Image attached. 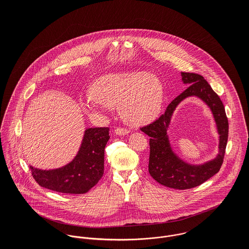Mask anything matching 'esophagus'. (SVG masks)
<instances>
[{"label": "esophagus", "instance_id": "34e87169", "mask_svg": "<svg viewBox=\"0 0 249 249\" xmlns=\"http://www.w3.org/2000/svg\"><path fill=\"white\" fill-rule=\"evenodd\" d=\"M115 134L117 135H127L129 133V130L126 128H122V127H118L115 129Z\"/></svg>", "mask_w": 249, "mask_h": 249}]
</instances>
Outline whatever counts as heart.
Returning <instances> with one entry per match:
<instances>
[{
	"mask_svg": "<svg viewBox=\"0 0 249 249\" xmlns=\"http://www.w3.org/2000/svg\"><path fill=\"white\" fill-rule=\"evenodd\" d=\"M164 90L160 80L144 71L105 74L91 87V96L81 103L90 116L103 117L111 107L120 105V113L126 124L142 126L152 123L160 114Z\"/></svg>",
	"mask_w": 249,
	"mask_h": 249,
	"instance_id": "obj_1",
	"label": "heart"
}]
</instances>
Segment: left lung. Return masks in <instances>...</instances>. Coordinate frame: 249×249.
<instances>
[{
	"instance_id": "1",
	"label": "left lung",
	"mask_w": 249,
	"mask_h": 249,
	"mask_svg": "<svg viewBox=\"0 0 249 249\" xmlns=\"http://www.w3.org/2000/svg\"><path fill=\"white\" fill-rule=\"evenodd\" d=\"M182 81L189 87L167 107L165 113L152 124L141 128L149 139V175L161 185L169 188L186 190L199 186L218 173L225 153L228 139V120L219 97L198 73L181 72ZM189 96H196L204 101L213 111L220 135L219 153L212 160L193 165L182 160L172 150L166 131L172 114L178 105Z\"/></svg>"
}]
</instances>
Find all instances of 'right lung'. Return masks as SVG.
Instances as JSON below:
<instances>
[{"label": "right lung", "mask_w": 249, "mask_h": 249, "mask_svg": "<svg viewBox=\"0 0 249 249\" xmlns=\"http://www.w3.org/2000/svg\"><path fill=\"white\" fill-rule=\"evenodd\" d=\"M108 127L85 129L80 147L67 165L53 170L30 166L36 182L46 189L63 194H84L104 175L105 147L109 140Z\"/></svg>", "instance_id": "1"}]
</instances>
